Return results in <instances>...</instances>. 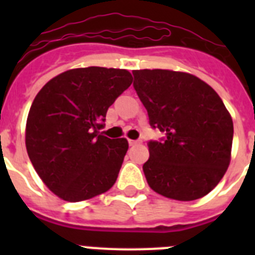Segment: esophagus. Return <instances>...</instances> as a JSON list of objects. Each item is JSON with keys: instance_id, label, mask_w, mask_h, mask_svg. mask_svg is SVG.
Here are the masks:
<instances>
[{"instance_id": "esophagus-1", "label": "esophagus", "mask_w": 255, "mask_h": 255, "mask_svg": "<svg viewBox=\"0 0 255 255\" xmlns=\"http://www.w3.org/2000/svg\"><path fill=\"white\" fill-rule=\"evenodd\" d=\"M129 144L130 145H136V144H140V140H131V139H130Z\"/></svg>"}]
</instances>
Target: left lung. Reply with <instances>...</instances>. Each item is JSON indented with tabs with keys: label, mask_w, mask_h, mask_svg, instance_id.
Masks as SVG:
<instances>
[{
	"label": "left lung",
	"mask_w": 255,
	"mask_h": 255,
	"mask_svg": "<svg viewBox=\"0 0 255 255\" xmlns=\"http://www.w3.org/2000/svg\"><path fill=\"white\" fill-rule=\"evenodd\" d=\"M134 88L149 124L166 132L149 141L143 164L148 185L166 198L189 202L217 186L231 161L234 124L216 91L195 75L134 70Z\"/></svg>",
	"instance_id": "left-lung-1"
}]
</instances>
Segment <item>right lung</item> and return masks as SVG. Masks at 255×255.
<instances>
[{
	"mask_svg": "<svg viewBox=\"0 0 255 255\" xmlns=\"http://www.w3.org/2000/svg\"><path fill=\"white\" fill-rule=\"evenodd\" d=\"M131 83L125 69L80 67L61 73L38 92L26 119V152L58 198L82 202L114 186L129 143L100 130L108 107Z\"/></svg>",
	"mask_w": 255,
	"mask_h": 255,
	"instance_id": "1",
	"label": "right lung"
}]
</instances>
